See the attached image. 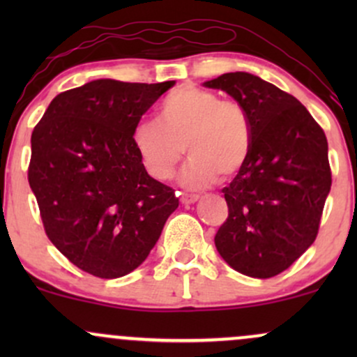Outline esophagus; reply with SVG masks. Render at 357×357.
<instances>
[{"label":"esophagus","mask_w":357,"mask_h":357,"mask_svg":"<svg viewBox=\"0 0 357 357\" xmlns=\"http://www.w3.org/2000/svg\"><path fill=\"white\" fill-rule=\"evenodd\" d=\"M199 199L198 195H183L181 196V203L186 204V206H190V204H195L196 202Z\"/></svg>","instance_id":"esophagus-1"}]
</instances>
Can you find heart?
<instances>
[{
	"label": "heart",
	"mask_w": 357,
	"mask_h": 357,
	"mask_svg": "<svg viewBox=\"0 0 357 357\" xmlns=\"http://www.w3.org/2000/svg\"><path fill=\"white\" fill-rule=\"evenodd\" d=\"M159 122L144 119L134 126L132 146L147 174L165 181L184 155L190 162L179 181L188 190H203L231 178L247 165L252 124L235 100H221L213 90L183 85L159 105Z\"/></svg>",
	"instance_id": "heart-1"
}]
</instances>
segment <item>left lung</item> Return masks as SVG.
<instances>
[{"label":"left lung","instance_id":"obj_1","mask_svg":"<svg viewBox=\"0 0 357 357\" xmlns=\"http://www.w3.org/2000/svg\"><path fill=\"white\" fill-rule=\"evenodd\" d=\"M203 85L231 96L252 124L247 165L223 188L228 218L216 250L243 275H278L317 236L333 183L326 134L296 97L252 73H223Z\"/></svg>","mask_w":357,"mask_h":357}]
</instances>
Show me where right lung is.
<instances>
[{
    "mask_svg": "<svg viewBox=\"0 0 357 357\" xmlns=\"http://www.w3.org/2000/svg\"><path fill=\"white\" fill-rule=\"evenodd\" d=\"M174 84L92 80L59 93L33 129L28 183L45 231L90 275L136 270L178 208L173 188L147 174L130 139Z\"/></svg>",
    "mask_w": 357,
    "mask_h": 357,
    "instance_id": "right-lung-1",
    "label": "right lung"
}]
</instances>
